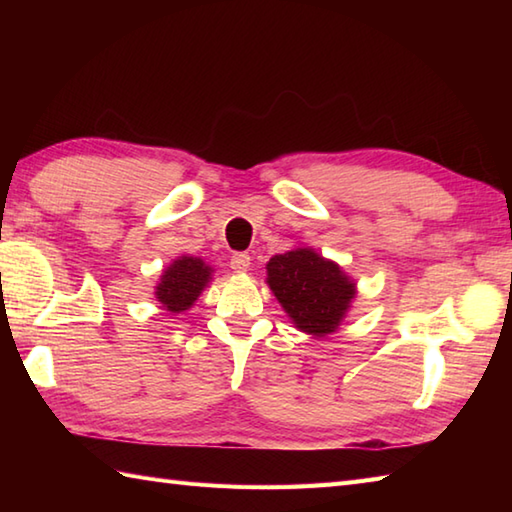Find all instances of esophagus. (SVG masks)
<instances>
[{
    "instance_id": "obj_1",
    "label": "esophagus",
    "mask_w": 512,
    "mask_h": 512,
    "mask_svg": "<svg viewBox=\"0 0 512 512\" xmlns=\"http://www.w3.org/2000/svg\"><path fill=\"white\" fill-rule=\"evenodd\" d=\"M231 268L235 273H246L250 268V255L248 253H235L231 259Z\"/></svg>"
}]
</instances>
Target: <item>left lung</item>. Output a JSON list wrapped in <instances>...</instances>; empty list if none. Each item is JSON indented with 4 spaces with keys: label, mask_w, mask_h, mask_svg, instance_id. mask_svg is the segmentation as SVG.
Here are the masks:
<instances>
[{
    "label": "left lung",
    "mask_w": 512,
    "mask_h": 512,
    "mask_svg": "<svg viewBox=\"0 0 512 512\" xmlns=\"http://www.w3.org/2000/svg\"><path fill=\"white\" fill-rule=\"evenodd\" d=\"M266 281L295 328L312 336L339 328L356 297V284L339 264L314 248H295L266 264Z\"/></svg>",
    "instance_id": "obj_1"
}]
</instances>
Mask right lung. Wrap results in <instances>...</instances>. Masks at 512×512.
Returning <instances> with one entry per match:
<instances>
[{
  "mask_svg": "<svg viewBox=\"0 0 512 512\" xmlns=\"http://www.w3.org/2000/svg\"><path fill=\"white\" fill-rule=\"evenodd\" d=\"M211 273V266H206L200 257H178L160 275V284L156 286V299L169 312L178 314L189 310L195 299L200 297V292L209 286Z\"/></svg>",
  "mask_w": 512,
  "mask_h": 512,
  "instance_id": "obj_1",
  "label": "right lung"
}]
</instances>
